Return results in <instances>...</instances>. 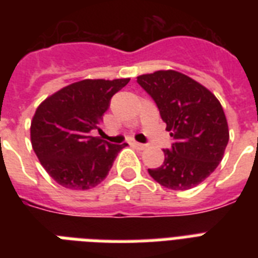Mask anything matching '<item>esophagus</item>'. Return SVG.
Instances as JSON below:
<instances>
[{"mask_svg":"<svg viewBox=\"0 0 258 258\" xmlns=\"http://www.w3.org/2000/svg\"><path fill=\"white\" fill-rule=\"evenodd\" d=\"M131 146H133V147H135V149H138V150H145L146 147H147V146L143 145V143H138V142H133V143H131Z\"/></svg>","mask_w":258,"mask_h":258,"instance_id":"obj_1","label":"esophagus"}]
</instances>
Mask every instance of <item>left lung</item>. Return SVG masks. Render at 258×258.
<instances>
[{
    "label": "left lung",
    "instance_id": "1",
    "mask_svg": "<svg viewBox=\"0 0 258 258\" xmlns=\"http://www.w3.org/2000/svg\"><path fill=\"white\" fill-rule=\"evenodd\" d=\"M138 84L155 101L166 130L174 138L163 150L165 162L149 174L171 190L204 182L222 161L229 128L222 105L208 88L176 71L138 76Z\"/></svg>",
    "mask_w": 258,
    "mask_h": 258
}]
</instances>
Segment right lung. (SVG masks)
<instances>
[{
	"label": "right lung",
	"mask_w": 258,
	"mask_h": 258,
	"mask_svg": "<svg viewBox=\"0 0 258 258\" xmlns=\"http://www.w3.org/2000/svg\"><path fill=\"white\" fill-rule=\"evenodd\" d=\"M130 79L82 80L46 97L36 109L30 141L38 161L58 184L88 190L100 183L127 143L111 145L91 137L100 130L111 97Z\"/></svg>",
	"instance_id": "right-lung-1"
}]
</instances>
